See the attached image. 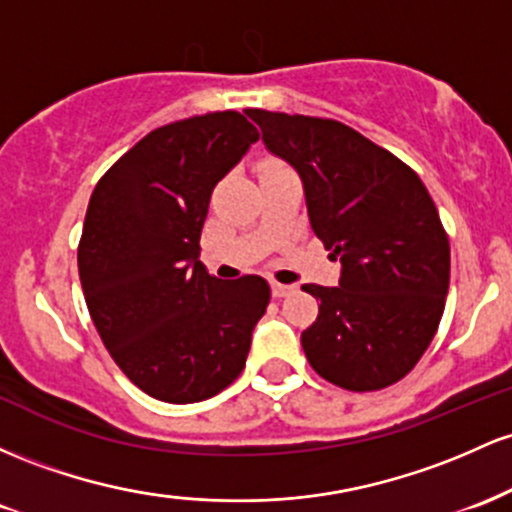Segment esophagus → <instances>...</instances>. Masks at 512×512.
<instances>
[{"label":"esophagus","mask_w":512,"mask_h":512,"mask_svg":"<svg viewBox=\"0 0 512 512\" xmlns=\"http://www.w3.org/2000/svg\"><path fill=\"white\" fill-rule=\"evenodd\" d=\"M292 290H295V287H292V285H283V283H271V292H273V297H285V295H290Z\"/></svg>","instance_id":"esophagus-1"}]
</instances>
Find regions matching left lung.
I'll use <instances>...</instances> for the list:
<instances>
[{"mask_svg":"<svg viewBox=\"0 0 512 512\" xmlns=\"http://www.w3.org/2000/svg\"><path fill=\"white\" fill-rule=\"evenodd\" d=\"M249 116L263 145L297 169L314 234L343 266L338 287L302 285L319 302L302 331L309 365L348 392L404 380L438 331L450 287V239L428 188L338 120Z\"/></svg>","mask_w":512,"mask_h":512,"instance_id":"left-lung-1","label":"left lung"}]
</instances>
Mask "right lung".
Segmentation results:
<instances>
[{"label":"right lung","mask_w":512,"mask_h":512,"mask_svg":"<svg viewBox=\"0 0 512 512\" xmlns=\"http://www.w3.org/2000/svg\"><path fill=\"white\" fill-rule=\"evenodd\" d=\"M258 140L244 113L162 125L91 193L77 263L103 346L142 392L169 404L220 394L241 375L271 287L220 280L198 261L212 188Z\"/></svg>","instance_id":"1"}]
</instances>
